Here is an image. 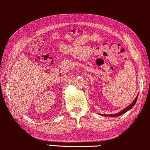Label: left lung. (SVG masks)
<instances>
[{"instance_id":"obj_1","label":"left lung","mask_w":150,"mask_h":150,"mask_svg":"<svg viewBox=\"0 0 150 150\" xmlns=\"http://www.w3.org/2000/svg\"><path fill=\"white\" fill-rule=\"evenodd\" d=\"M137 97H136L135 99H134V101L132 102V103H131L128 107H127V108H126L124 109V110H122V111H120V112H118V113L110 114V115H105V114H103V116H110V117H117V116H120L121 115H122V114H124V113H125V112H126L127 111H128L129 110H130V109L134 106V104H135L136 101H137Z\"/></svg>"}]
</instances>
